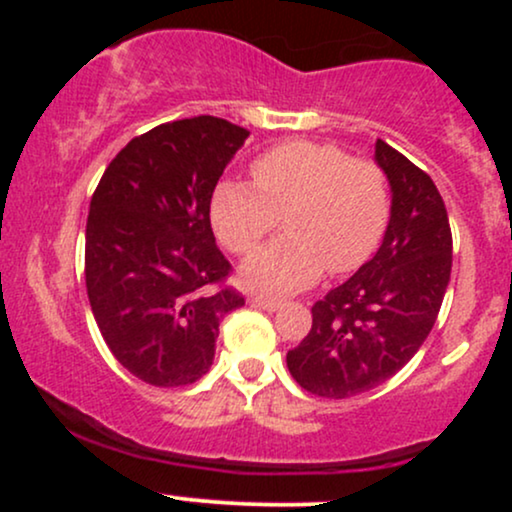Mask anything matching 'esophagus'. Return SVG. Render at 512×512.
Instances as JSON below:
<instances>
[{"instance_id": "obj_1", "label": "esophagus", "mask_w": 512, "mask_h": 512, "mask_svg": "<svg viewBox=\"0 0 512 512\" xmlns=\"http://www.w3.org/2000/svg\"><path fill=\"white\" fill-rule=\"evenodd\" d=\"M250 303L255 305V308H264V310H279L281 308V301L279 298H267V296H250Z\"/></svg>"}]
</instances>
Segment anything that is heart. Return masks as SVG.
<instances>
[{
	"mask_svg": "<svg viewBox=\"0 0 512 512\" xmlns=\"http://www.w3.org/2000/svg\"><path fill=\"white\" fill-rule=\"evenodd\" d=\"M255 187L223 180L211 195L221 243L248 255L284 221L286 236L243 264V281L269 293L313 284L322 269L354 272L378 250L392 219V190L375 161L332 142L276 144L252 161Z\"/></svg>",
	"mask_w": 512,
	"mask_h": 512,
	"instance_id": "1",
	"label": "heart"
}]
</instances>
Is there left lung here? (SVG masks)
Wrapping results in <instances>:
<instances>
[{"mask_svg": "<svg viewBox=\"0 0 512 512\" xmlns=\"http://www.w3.org/2000/svg\"><path fill=\"white\" fill-rule=\"evenodd\" d=\"M375 161L392 187V219L373 260L313 305V327L286 354L310 395L356 397L390 380L436 325L452 269L443 197L426 170L383 139Z\"/></svg>", "mask_w": 512, "mask_h": 512, "instance_id": "obj_1", "label": "left lung"}]
</instances>
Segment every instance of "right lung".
Returning a JSON list of instances; mask_svg holds the SVG:
<instances>
[{
  "label": "right lung",
  "mask_w": 512,
  "mask_h": 512,
  "mask_svg": "<svg viewBox=\"0 0 512 512\" xmlns=\"http://www.w3.org/2000/svg\"><path fill=\"white\" fill-rule=\"evenodd\" d=\"M248 129L199 115L139 134L105 168L86 221L84 274L105 344L134 378L185 387L211 368L228 284L209 207Z\"/></svg>",
  "instance_id": "right-lung-1"
}]
</instances>
